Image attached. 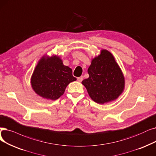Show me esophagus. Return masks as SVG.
Here are the masks:
<instances>
[{"label":"esophagus","instance_id":"esophagus-1","mask_svg":"<svg viewBox=\"0 0 156 156\" xmlns=\"http://www.w3.org/2000/svg\"><path fill=\"white\" fill-rule=\"evenodd\" d=\"M83 76H80V77H78V78H77V80H78V82H82V80H83Z\"/></svg>","mask_w":156,"mask_h":156}]
</instances>
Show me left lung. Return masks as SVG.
<instances>
[{
	"mask_svg": "<svg viewBox=\"0 0 156 156\" xmlns=\"http://www.w3.org/2000/svg\"><path fill=\"white\" fill-rule=\"evenodd\" d=\"M89 77L82 81L91 99L99 104L115 100L124 89V77L112 54L106 50L92 59Z\"/></svg>",
	"mask_w": 156,
	"mask_h": 156,
	"instance_id": "1",
	"label": "left lung"
}]
</instances>
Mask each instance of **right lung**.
Returning a JSON list of instances; mask_svg holds the SVG:
<instances>
[{"instance_id":"add662e5","label":"right lung","mask_w":156,"mask_h":156,"mask_svg":"<svg viewBox=\"0 0 156 156\" xmlns=\"http://www.w3.org/2000/svg\"><path fill=\"white\" fill-rule=\"evenodd\" d=\"M75 80L72 69L64 66L58 57L44 56L32 74L31 85L33 90L41 97L56 100L64 94L68 84Z\"/></svg>"}]
</instances>
